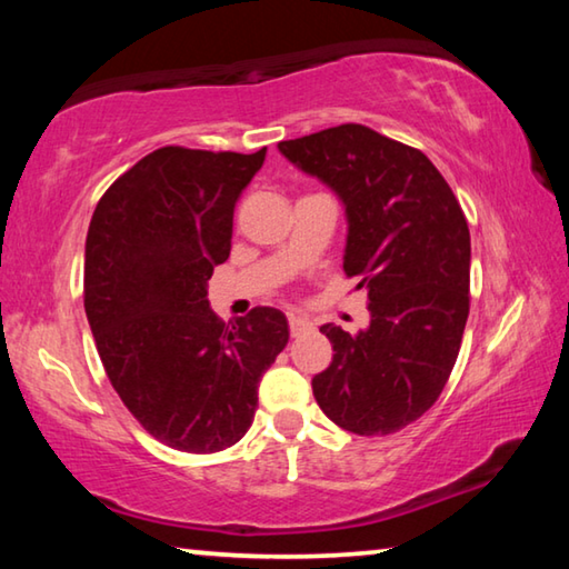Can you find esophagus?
Wrapping results in <instances>:
<instances>
[{
    "instance_id": "1",
    "label": "esophagus",
    "mask_w": 569,
    "mask_h": 569,
    "mask_svg": "<svg viewBox=\"0 0 569 569\" xmlns=\"http://www.w3.org/2000/svg\"><path fill=\"white\" fill-rule=\"evenodd\" d=\"M288 326H291V333H293V336H298V333H301L303 329H308V326H311V321L303 319V316H296V313H291V316H288Z\"/></svg>"
}]
</instances>
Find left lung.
I'll use <instances>...</instances> for the list:
<instances>
[{
	"label": "left lung",
	"instance_id": "1",
	"mask_svg": "<svg viewBox=\"0 0 569 569\" xmlns=\"http://www.w3.org/2000/svg\"><path fill=\"white\" fill-rule=\"evenodd\" d=\"M346 213L343 271L369 293L359 333L323 323L333 361L311 387L321 411L359 437L417 421L455 369L469 316L471 243L459 200L421 150L363 124L278 142Z\"/></svg>",
	"mask_w": 569,
	"mask_h": 569
}]
</instances>
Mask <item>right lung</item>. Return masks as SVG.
<instances>
[{
  "label": "right lung",
  "mask_w": 569,
  "mask_h": 569,
  "mask_svg": "<svg viewBox=\"0 0 569 569\" xmlns=\"http://www.w3.org/2000/svg\"><path fill=\"white\" fill-rule=\"evenodd\" d=\"M263 160L266 148H160L112 182L90 220L84 313L104 371L152 437L190 455L246 435L258 383L288 343L278 308L226 326L208 301L236 203Z\"/></svg>",
  "instance_id": "right-lung-1"
}]
</instances>
